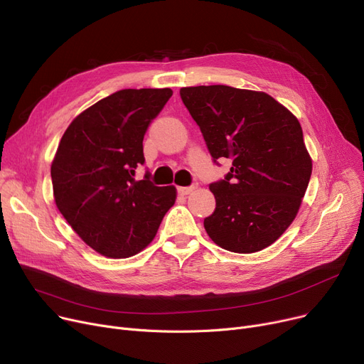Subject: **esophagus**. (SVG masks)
<instances>
[{
  "label": "esophagus",
  "mask_w": 364,
  "mask_h": 364,
  "mask_svg": "<svg viewBox=\"0 0 364 364\" xmlns=\"http://www.w3.org/2000/svg\"><path fill=\"white\" fill-rule=\"evenodd\" d=\"M196 188H197L196 185H191V186H179V188H178V193H179L181 196H188V194H191Z\"/></svg>",
  "instance_id": "obj_1"
}]
</instances>
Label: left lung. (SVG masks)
<instances>
[{
	"instance_id": "obj_1",
	"label": "left lung",
	"mask_w": 364,
	"mask_h": 364,
	"mask_svg": "<svg viewBox=\"0 0 364 364\" xmlns=\"http://www.w3.org/2000/svg\"><path fill=\"white\" fill-rule=\"evenodd\" d=\"M181 97L213 161L232 160L209 186L216 209L207 234L234 253L271 246L296 218L313 171L298 118L264 92L230 85L183 87Z\"/></svg>"
}]
</instances>
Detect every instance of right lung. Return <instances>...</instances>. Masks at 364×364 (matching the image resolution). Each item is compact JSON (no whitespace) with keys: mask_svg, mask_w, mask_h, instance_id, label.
<instances>
[{"mask_svg":"<svg viewBox=\"0 0 364 364\" xmlns=\"http://www.w3.org/2000/svg\"><path fill=\"white\" fill-rule=\"evenodd\" d=\"M173 92L124 89L82 111L59 142L51 182L59 212L97 253L124 259L144 250L170 207L176 188L155 186L146 173L144 136Z\"/></svg>","mask_w":364,"mask_h":364,"instance_id":"right-lung-1","label":"right lung"}]
</instances>
